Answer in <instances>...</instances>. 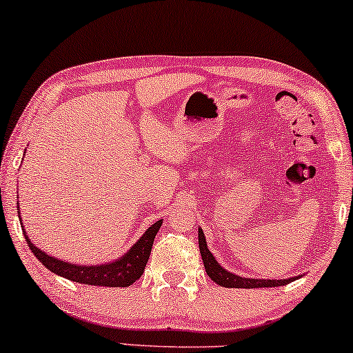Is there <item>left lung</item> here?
I'll list each match as a JSON object with an SVG mask.
<instances>
[{
    "label": "left lung",
    "instance_id": "left-lung-1",
    "mask_svg": "<svg viewBox=\"0 0 353 353\" xmlns=\"http://www.w3.org/2000/svg\"><path fill=\"white\" fill-rule=\"evenodd\" d=\"M199 234V250L202 255V262H204L205 272L209 274V278L212 281H215L219 286L223 288H244V289H255V288H278V286H284V284H289L294 279L301 278L299 276H292V278H286V279H263V278H245V276H239V274L231 273L228 270L221 267V265L216 262V259L214 257V254L210 252L209 248H207V241L204 236V231L199 228L197 231Z\"/></svg>",
    "mask_w": 353,
    "mask_h": 353
}]
</instances>
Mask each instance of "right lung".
<instances>
[{
  "label": "right lung",
  "instance_id": "1",
  "mask_svg": "<svg viewBox=\"0 0 353 353\" xmlns=\"http://www.w3.org/2000/svg\"><path fill=\"white\" fill-rule=\"evenodd\" d=\"M19 209H21V207L17 205V214L19 219H21V210ZM21 225L23 226L22 219ZM161 226L162 220L156 221V223L151 225L146 231H144L141 238H139L123 255H120V257L115 260H110V262L99 265H79L65 262V260L62 259L51 257V255L43 252L41 249H38L37 245L28 239L26 230L22 228V231L23 236H26L28 248H30L32 252L35 254V257L40 260L50 272L59 274V276L65 279H70V281L90 284V286L127 288L130 284L137 281V279H139V276L143 274L149 255H151L154 238H156Z\"/></svg>",
  "mask_w": 353,
  "mask_h": 353
}]
</instances>
